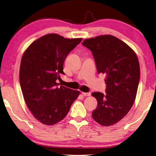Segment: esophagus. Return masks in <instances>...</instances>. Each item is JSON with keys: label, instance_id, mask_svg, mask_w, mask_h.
<instances>
[{"label": "esophagus", "instance_id": "1", "mask_svg": "<svg viewBox=\"0 0 156 156\" xmlns=\"http://www.w3.org/2000/svg\"><path fill=\"white\" fill-rule=\"evenodd\" d=\"M82 94L85 96H89L91 95L90 92H82Z\"/></svg>", "mask_w": 156, "mask_h": 156}]
</instances>
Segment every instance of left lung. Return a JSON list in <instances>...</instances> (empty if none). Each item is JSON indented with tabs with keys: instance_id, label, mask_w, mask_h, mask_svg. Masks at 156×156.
<instances>
[{
	"instance_id": "left-lung-1",
	"label": "left lung",
	"mask_w": 156,
	"mask_h": 156,
	"mask_svg": "<svg viewBox=\"0 0 156 156\" xmlns=\"http://www.w3.org/2000/svg\"><path fill=\"white\" fill-rule=\"evenodd\" d=\"M82 45L92 51L97 71L107 75L105 92H93L98 105L92 117L102 126L120 121L133 107L140 79V66L135 52L112 35L85 39Z\"/></svg>"
}]
</instances>
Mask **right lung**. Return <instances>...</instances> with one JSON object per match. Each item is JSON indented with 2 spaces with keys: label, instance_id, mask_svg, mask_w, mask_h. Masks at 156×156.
Returning <instances> with one entry per match:
<instances>
[{
  "label": "right lung",
  "instance_id": "obj_1",
  "mask_svg": "<svg viewBox=\"0 0 156 156\" xmlns=\"http://www.w3.org/2000/svg\"><path fill=\"white\" fill-rule=\"evenodd\" d=\"M82 41L49 34L32 43L23 53L20 83L23 98L32 115L45 125L60 122L69 113L79 92L59 86L68 54Z\"/></svg>",
  "mask_w": 156,
  "mask_h": 156
}]
</instances>
